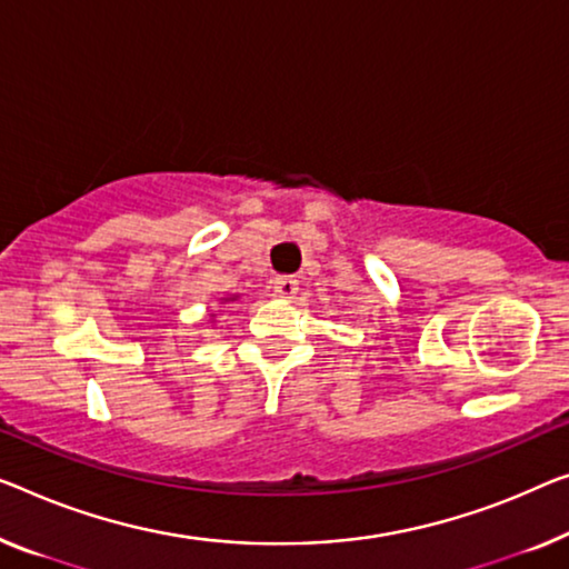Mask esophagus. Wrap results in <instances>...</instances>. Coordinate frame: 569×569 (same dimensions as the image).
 <instances>
[{"mask_svg":"<svg viewBox=\"0 0 569 569\" xmlns=\"http://www.w3.org/2000/svg\"><path fill=\"white\" fill-rule=\"evenodd\" d=\"M276 296H281V299H286V301H291V299H296V293H299V281H296V278H291V276H281V278H276Z\"/></svg>","mask_w":569,"mask_h":569,"instance_id":"esophagus-1","label":"esophagus"}]
</instances>
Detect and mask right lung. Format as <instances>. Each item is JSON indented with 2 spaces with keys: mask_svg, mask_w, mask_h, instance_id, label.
<instances>
[{
  "mask_svg": "<svg viewBox=\"0 0 569 569\" xmlns=\"http://www.w3.org/2000/svg\"><path fill=\"white\" fill-rule=\"evenodd\" d=\"M237 299H240V293H232V296H224V299H222V303H232V301H237ZM217 317V313H211V319H214Z\"/></svg>",
  "mask_w": 569,
  "mask_h": 569,
  "instance_id": "add662e5",
  "label": "right lung"
}]
</instances>
